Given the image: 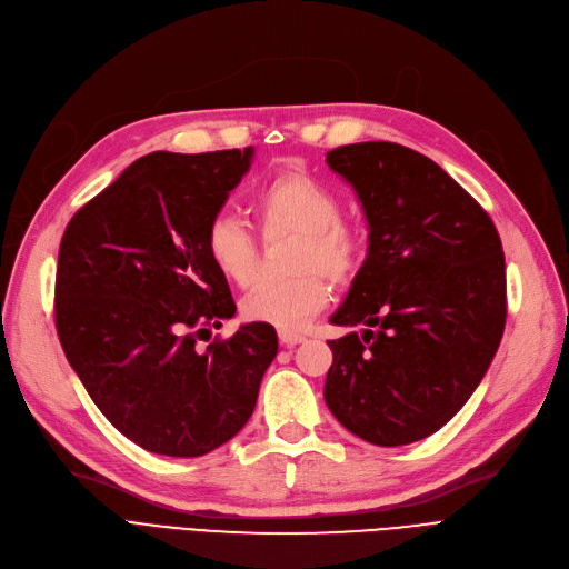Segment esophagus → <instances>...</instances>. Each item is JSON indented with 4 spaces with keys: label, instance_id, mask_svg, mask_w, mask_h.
Instances as JSON below:
<instances>
[{
    "label": "esophagus",
    "instance_id": "34e87169",
    "mask_svg": "<svg viewBox=\"0 0 569 569\" xmlns=\"http://www.w3.org/2000/svg\"><path fill=\"white\" fill-rule=\"evenodd\" d=\"M280 336V342L282 345H287V347H293V345H301V342H306V336H301V333H293V331H280L278 333Z\"/></svg>",
    "mask_w": 569,
    "mask_h": 569
}]
</instances>
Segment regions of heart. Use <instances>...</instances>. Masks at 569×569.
<instances>
[{"label":"heart","mask_w":569,"mask_h":569,"mask_svg":"<svg viewBox=\"0 0 569 569\" xmlns=\"http://www.w3.org/2000/svg\"><path fill=\"white\" fill-rule=\"evenodd\" d=\"M252 218L263 240L293 236L291 268L299 276L259 282L240 303L250 321L278 329H299L329 303V284L321 272L342 284L357 276L366 257V236L340 214V199L315 176L287 169L270 176L252 199ZM206 257L218 273L250 287L259 276V240L231 214L212 218L206 238Z\"/></svg>","instance_id":"obj_1"}]
</instances>
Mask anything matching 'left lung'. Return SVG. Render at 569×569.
I'll return each mask as SVG.
<instances>
[{
  "label": "left lung",
  "instance_id": "8db88e82",
  "mask_svg": "<svg viewBox=\"0 0 569 569\" xmlns=\"http://www.w3.org/2000/svg\"><path fill=\"white\" fill-rule=\"evenodd\" d=\"M368 220V257L329 340L333 417L361 440L400 447L440 430L489 370L507 319L502 242L486 210L436 161L398 143L327 152Z\"/></svg>",
  "mask_w": 569,
  "mask_h": 569
}]
</instances>
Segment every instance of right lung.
<instances>
[{
  "label": "right lung",
  "instance_id": "add662e5",
  "mask_svg": "<svg viewBox=\"0 0 569 569\" xmlns=\"http://www.w3.org/2000/svg\"><path fill=\"white\" fill-rule=\"evenodd\" d=\"M252 148L150 152L80 208L60 242L56 327L101 415L139 447L176 458L229 442L254 412L278 355L270 323H242L203 238Z\"/></svg>",
  "mask_w": 569,
  "mask_h": 569
}]
</instances>
